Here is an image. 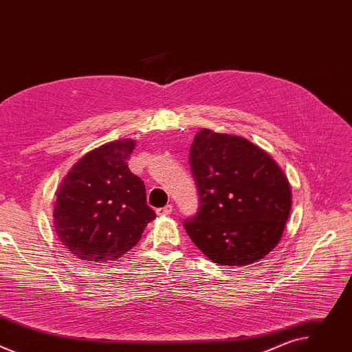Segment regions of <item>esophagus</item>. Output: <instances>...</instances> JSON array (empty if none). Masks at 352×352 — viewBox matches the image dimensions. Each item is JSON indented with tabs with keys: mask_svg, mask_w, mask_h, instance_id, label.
<instances>
[{
	"mask_svg": "<svg viewBox=\"0 0 352 352\" xmlns=\"http://www.w3.org/2000/svg\"><path fill=\"white\" fill-rule=\"evenodd\" d=\"M173 210H174V206H173V205H167V206H164V208L157 209L156 213H157L159 216H168V214L173 213Z\"/></svg>",
	"mask_w": 352,
	"mask_h": 352,
	"instance_id": "obj_1",
	"label": "esophagus"
}]
</instances>
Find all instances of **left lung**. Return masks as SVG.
<instances>
[{
  "label": "left lung",
  "mask_w": 352,
  "mask_h": 352,
  "mask_svg": "<svg viewBox=\"0 0 352 352\" xmlns=\"http://www.w3.org/2000/svg\"><path fill=\"white\" fill-rule=\"evenodd\" d=\"M189 163L197 214L184 221L193 243L214 263L242 267L280 242L291 212L289 182L263 148L245 138L200 129Z\"/></svg>",
  "instance_id": "obj_1"
}]
</instances>
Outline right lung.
Returning a JSON list of instances; mask_svg holds the SVG:
<instances>
[{"instance_id": "right-lung-1", "label": "right lung", "mask_w": 352, "mask_h": 352, "mask_svg": "<svg viewBox=\"0 0 352 352\" xmlns=\"http://www.w3.org/2000/svg\"><path fill=\"white\" fill-rule=\"evenodd\" d=\"M135 140L121 139L86 153L60 184L53 221L58 239L76 259L96 265L132 249L156 213L128 159Z\"/></svg>"}]
</instances>
